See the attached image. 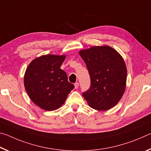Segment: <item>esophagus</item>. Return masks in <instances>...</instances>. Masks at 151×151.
Masks as SVG:
<instances>
[{
  "instance_id": "obj_1",
  "label": "esophagus",
  "mask_w": 151,
  "mask_h": 151,
  "mask_svg": "<svg viewBox=\"0 0 151 151\" xmlns=\"http://www.w3.org/2000/svg\"><path fill=\"white\" fill-rule=\"evenodd\" d=\"M78 83H75V88H78Z\"/></svg>"
}]
</instances>
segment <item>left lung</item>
Listing matches in <instances>:
<instances>
[{"label":"left lung","mask_w":151,"mask_h":151,"mask_svg":"<svg viewBox=\"0 0 151 151\" xmlns=\"http://www.w3.org/2000/svg\"><path fill=\"white\" fill-rule=\"evenodd\" d=\"M91 77V87L83 96L91 108L107 111L116 106L125 91L127 70L122 56L109 46L79 51Z\"/></svg>","instance_id":"1"}]
</instances>
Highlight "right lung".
Returning <instances> with one entry per match:
<instances>
[{
  "instance_id": "right-lung-1",
  "label": "right lung",
  "mask_w": 151,
  "mask_h": 151,
  "mask_svg": "<svg viewBox=\"0 0 151 151\" xmlns=\"http://www.w3.org/2000/svg\"><path fill=\"white\" fill-rule=\"evenodd\" d=\"M66 55H45L32 60L27 68L24 85L30 99L45 111L57 110L75 87L60 66Z\"/></svg>"
}]
</instances>
